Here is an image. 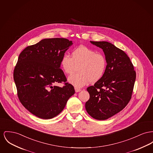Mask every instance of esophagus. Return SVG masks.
Returning a JSON list of instances; mask_svg holds the SVG:
<instances>
[{
  "label": "esophagus",
  "instance_id": "1",
  "mask_svg": "<svg viewBox=\"0 0 153 153\" xmlns=\"http://www.w3.org/2000/svg\"><path fill=\"white\" fill-rule=\"evenodd\" d=\"M74 90H75L76 92H80V91H81V89H80V88H77V87H75V88H74Z\"/></svg>",
  "mask_w": 153,
  "mask_h": 153
}]
</instances>
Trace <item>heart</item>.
I'll return each instance as SVG.
<instances>
[{"mask_svg":"<svg viewBox=\"0 0 153 153\" xmlns=\"http://www.w3.org/2000/svg\"><path fill=\"white\" fill-rule=\"evenodd\" d=\"M61 68L66 74L71 75L78 69L79 72L68 78L69 82L81 88L90 82H96L103 76L107 66L105 56L84 45L74 48L72 56L64 54L61 60Z\"/></svg>","mask_w":153,"mask_h":153,"instance_id":"b5f03b06","label":"heart"}]
</instances>
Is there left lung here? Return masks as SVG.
<instances>
[{"label":"left lung","mask_w":153,"mask_h":153,"mask_svg":"<svg viewBox=\"0 0 153 153\" xmlns=\"http://www.w3.org/2000/svg\"><path fill=\"white\" fill-rule=\"evenodd\" d=\"M101 48L107 60L102 78L87 88L90 99L85 109L91 117L105 120L121 111L131 99L136 72L128 56L108 42H91Z\"/></svg>","instance_id":"obj_1"}]
</instances>
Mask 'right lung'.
Masks as SVG:
<instances>
[{
    "label": "right lung",
    "mask_w": 153,
    "mask_h": 153,
    "mask_svg": "<svg viewBox=\"0 0 153 153\" xmlns=\"http://www.w3.org/2000/svg\"><path fill=\"white\" fill-rule=\"evenodd\" d=\"M72 41L45 39L26 47L18 56L14 73L18 99L36 117L50 119L58 115L74 92L61 69V60ZM64 83L59 88L55 85Z\"/></svg>",
    "instance_id": "add662e5"
}]
</instances>
